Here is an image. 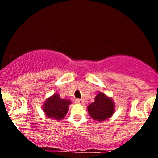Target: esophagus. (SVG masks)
I'll return each instance as SVG.
<instances>
[{
    "instance_id": "obj_1",
    "label": "esophagus",
    "mask_w": 158,
    "mask_h": 158,
    "mask_svg": "<svg viewBox=\"0 0 158 158\" xmlns=\"http://www.w3.org/2000/svg\"><path fill=\"white\" fill-rule=\"evenodd\" d=\"M77 103V104H84V102H85V100H84V99H77L76 101H75Z\"/></svg>"
}]
</instances>
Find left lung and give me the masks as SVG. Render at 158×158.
Listing matches in <instances>:
<instances>
[{"label": "left lung", "instance_id": "1", "mask_svg": "<svg viewBox=\"0 0 158 158\" xmlns=\"http://www.w3.org/2000/svg\"><path fill=\"white\" fill-rule=\"evenodd\" d=\"M88 111L94 120H106L115 113V103L112 99L100 92L95 97V101L88 106Z\"/></svg>", "mask_w": 158, "mask_h": 158}]
</instances>
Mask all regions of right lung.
Returning <instances> with one entry per match:
<instances>
[{
    "label": "right lung",
    "instance_id": "obj_1",
    "mask_svg": "<svg viewBox=\"0 0 158 158\" xmlns=\"http://www.w3.org/2000/svg\"><path fill=\"white\" fill-rule=\"evenodd\" d=\"M71 103L72 102L69 100L61 99L59 95L55 93L44 102L43 110L48 118L55 120H62L66 115Z\"/></svg>",
    "mask_w": 158,
    "mask_h": 158
}]
</instances>
